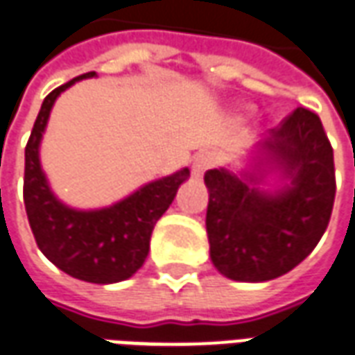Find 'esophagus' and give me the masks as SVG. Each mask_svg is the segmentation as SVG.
<instances>
[{"label":"esophagus","mask_w":355,"mask_h":355,"mask_svg":"<svg viewBox=\"0 0 355 355\" xmlns=\"http://www.w3.org/2000/svg\"><path fill=\"white\" fill-rule=\"evenodd\" d=\"M213 163H215V153L213 152L198 153L194 157V163H192V175H194L196 178L203 177L205 171L211 169Z\"/></svg>","instance_id":"obj_1"}]
</instances>
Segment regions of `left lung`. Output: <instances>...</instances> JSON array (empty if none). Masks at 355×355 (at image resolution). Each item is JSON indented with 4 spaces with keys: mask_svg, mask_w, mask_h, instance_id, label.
Masks as SVG:
<instances>
[{
    "mask_svg": "<svg viewBox=\"0 0 355 355\" xmlns=\"http://www.w3.org/2000/svg\"><path fill=\"white\" fill-rule=\"evenodd\" d=\"M203 180L215 269L230 281H272L302 263L327 230L336 192L333 148L321 119L298 107L240 169H211Z\"/></svg>",
    "mask_w": 355,
    "mask_h": 355,
    "instance_id": "obj_1",
    "label": "left lung"
}]
</instances>
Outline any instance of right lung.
<instances>
[{
	"label": "right lung",
	"mask_w": 355,
	"mask_h": 355,
	"mask_svg": "<svg viewBox=\"0 0 355 355\" xmlns=\"http://www.w3.org/2000/svg\"><path fill=\"white\" fill-rule=\"evenodd\" d=\"M73 78L48 94L40 107L24 150V207L42 254L61 271L94 284L130 279L146 261L155 223L169 209L178 188L188 180V167L140 186L132 194L98 209H76L51 190L40 161V144L57 98L84 78Z\"/></svg>",
	"instance_id": "obj_1"
}]
</instances>
